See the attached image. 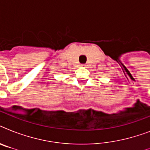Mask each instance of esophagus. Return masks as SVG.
<instances>
[{"label": "esophagus", "instance_id": "esophagus-1", "mask_svg": "<svg viewBox=\"0 0 150 150\" xmlns=\"http://www.w3.org/2000/svg\"><path fill=\"white\" fill-rule=\"evenodd\" d=\"M82 66H83V67H86V64H82Z\"/></svg>", "mask_w": 150, "mask_h": 150}]
</instances>
